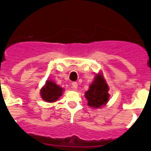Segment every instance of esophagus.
<instances>
[{
  "instance_id": "esophagus-1",
  "label": "esophagus",
  "mask_w": 151,
  "mask_h": 151,
  "mask_svg": "<svg viewBox=\"0 0 151 151\" xmlns=\"http://www.w3.org/2000/svg\"><path fill=\"white\" fill-rule=\"evenodd\" d=\"M72 87H73V88H74V90L77 89V87H78V84H77V83H76V82H74V83H72Z\"/></svg>"
}]
</instances>
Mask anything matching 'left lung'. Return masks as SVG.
Returning <instances> with one entry per match:
<instances>
[{"instance_id":"1","label":"left lung","mask_w":151,"mask_h":151,"mask_svg":"<svg viewBox=\"0 0 151 151\" xmlns=\"http://www.w3.org/2000/svg\"><path fill=\"white\" fill-rule=\"evenodd\" d=\"M108 91L109 87L102 74H96L94 80L90 85L89 90L85 94V98L88 100V106L98 109L106 105L109 99Z\"/></svg>"}]
</instances>
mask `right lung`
I'll return each instance as SVG.
<instances>
[{"label":"right lung","instance_id":"obj_1","mask_svg":"<svg viewBox=\"0 0 151 151\" xmlns=\"http://www.w3.org/2000/svg\"><path fill=\"white\" fill-rule=\"evenodd\" d=\"M63 88L56 85L52 80H47L45 85L41 89L42 99L47 102H55L63 94Z\"/></svg>","mask_w":151,"mask_h":151}]
</instances>
